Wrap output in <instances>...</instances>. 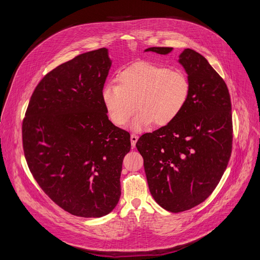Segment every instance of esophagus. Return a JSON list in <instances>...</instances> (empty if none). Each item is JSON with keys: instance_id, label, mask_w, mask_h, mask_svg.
I'll use <instances>...</instances> for the list:
<instances>
[{"instance_id": "obj_1", "label": "esophagus", "mask_w": 260, "mask_h": 260, "mask_svg": "<svg viewBox=\"0 0 260 260\" xmlns=\"http://www.w3.org/2000/svg\"><path fill=\"white\" fill-rule=\"evenodd\" d=\"M138 139H139V137H138L137 135H135V134H132V135H131V142H132V146H133V147L136 146V143H137Z\"/></svg>"}]
</instances>
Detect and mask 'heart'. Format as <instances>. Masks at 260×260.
Wrapping results in <instances>:
<instances>
[{
	"label": "heart",
	"instance_id": "heart-1",
	"mask_svg": "<svg viewBox=\"0 0 260 260\" xmlns=\"http://www.w3.org/2000/svg\"><path fill=\"white\" fill-rule=\"evenodd\" d=\"M189 93L190 83L184 72L139 61L118 74L117 84L104 86L102 101L108 118L118 127L128 122L137 108L132 127L141 131L153 122L158 126L173 122L186 106Z\"/></svg>",
	"mask_w": 260,
	"mask_h": 260
}]
</instances>
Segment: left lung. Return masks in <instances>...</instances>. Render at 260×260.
<instances>
[{"label": "left lung", "instance_id": "1", "mask_svg": "<svg viewBox=\"0 0 260 260\" xmlns=\"http://www.w3.org/2000/svg\"><path fill=\"white\" fill-rule=\"evenodd\" d=\"M172 47L146 51L168 54ZM190 83L188 102L170 124L144 134L136 146L149 190L172 213L189 210L214 191L233 149L232 102L224 80L192 49L179 55Z\"/></svg>", "mask_w": 260, "mask_h": 260}]
</instances>
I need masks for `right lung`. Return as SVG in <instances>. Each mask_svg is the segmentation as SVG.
I'll list each match as a JSON object with an SVG mask.
<instances>
[{
  "mask_svg": "<svg viewBox=\"0 0 260 260\" xmlns=\"http://www.w3.org/2000/svg\"><path fill=\"white\" fill-rule=\"evenodd\" d=\"M108 50L59 64L36 86L22 121V147L41 189L68 213L85 218L112 211L131 135L108 118L102 90Z\"/></svg>",
  "mask_w": 260,
  "mask_h": 260,
  "instance_id": "obj_1",
  "label": "right lung"
}]
</instances>
